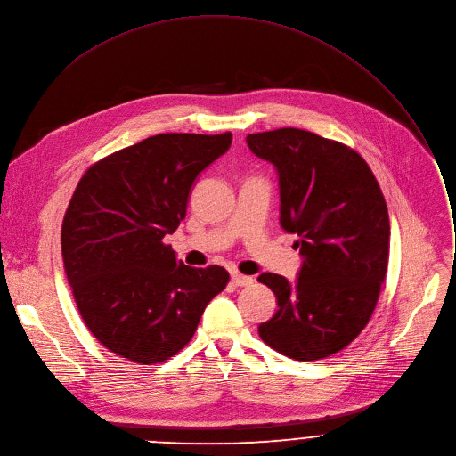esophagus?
I'll use <instances>...</instances> for the list:
<instances>
[{
  "label": "esophagus",
  "instance_id": "obj_1",
  "mask_svg": "<svg viewBox=\"0 0 456 456\" xmlns=\"http://www.w3.org/2000/svg\"><path fill=\"white\" fill-rule=\"evenodd\" d=\"M231 280H232V283H234L236 287H245V285H251V283L255 281L253 276H245V274H241V273H232V274H231Z\"/></svg>",
  "mask_w": 456,
  "mask_h": 456
}]
</instances>
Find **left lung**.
Listing matches in <instances>:
<instances>
[{
  "label": "left lung",
  "mask_w": 456,
  "mask_h": 456,
  "mask_svg": "<svg viewBox=\"0 0 456 456\" xmlns=\"http://www.w3.org/2000/svg\"><path fill=\"white\" fill-rule=\"evenodd\" d=\"M249 149L280 175V224L300 240L297 283L264 273L276 295L260 338L302 362L347 347L369 323L389 262V213L367 161L349 145L283 127L247 136Z\"/></svg>",
  "instance_id": "obj_1"
}]
</instances>
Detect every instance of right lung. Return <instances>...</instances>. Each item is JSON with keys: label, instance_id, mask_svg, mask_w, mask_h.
<instances>
[{"label": "right lung", "instance_id": "1", "mask_svg": "<svg viewBox=\"0 0 456 456\" xmlns=\"http://www.w3.org/2000/svg\"><path fill=\"white\" fill-rule=\"evenodd\" d=\"M231 140L156 134L94 161L77 182L61 224L63 267L81 320L110 353L140 365L169 360L229 283L220 265H183L163 236Z\"/></svg>", "mask_w": 456, "mask_h": 456}]
</instances>
